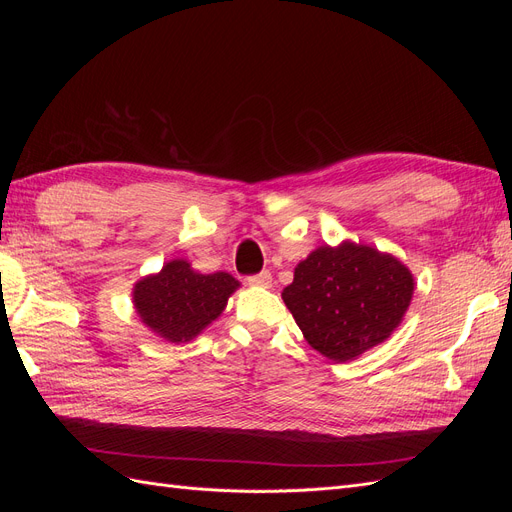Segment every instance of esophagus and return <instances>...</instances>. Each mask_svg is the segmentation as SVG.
<instances>
[{
    "label": "esophagus",
    "mask_w": 512,
    "mask_h": 512,
    "mask_svg": "<svg viewBox=\"0 0 512 512\" xmlns=\"http://www.w3.org/2000/svg\"><path fill=\"white\" fill-rule=\"evenodd\" d=\"M247 282H250L252 286L269 288V286H271V273H269V271H260V273H256V275H250V277H247Z\"/></svg>",
    "instance_id": "1"
}]
</instances>
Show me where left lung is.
<instances>
[{
    "instance_id": "8db88e82",
    "label": "left lung",
    "mask_w": 512,
    "mask_h": 512,
    "mask_svg": "<svg viewBox=\"0 0 512 512\" xmlns=\"http://www.w3.org/2000/svg\"><path fill=\"white\" fill-rule=\"evenodd\" d=\"M412 273L374 247L322 245L294 269L282 299L307 344L344 363L384 342L404 318Z\"/></svg>"
}]
</instances>
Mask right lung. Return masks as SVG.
<instances>
[{"label":"right lung","mask_w":512,"mask_h":512,"mask_svg":"<svg viewBox=\"0 0 512 512\" xmlns=\"http://www.w3.org/2000/svg\"><path fill=\"white\" fill-rule=\"evenodd\" d=\"M239 282L228 273H196L190 262L170 260L158 275L134 286V307L147 327L166 342L194 339L218 318Z\"/></svg>","instance_id":"1"}]
</instances>
